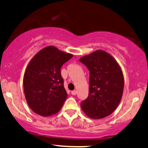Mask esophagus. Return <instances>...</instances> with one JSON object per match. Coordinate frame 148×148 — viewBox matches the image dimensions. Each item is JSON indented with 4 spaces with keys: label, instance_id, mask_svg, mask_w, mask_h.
<instances>
[{
    "label": "esophagus",
    "instance_id": "obj_1",
    "mask_svg": "<svg viewBox=\"0 0 148 148\" xmlns=\"http://www.w3.org/2000/svg\"><path fill=\"white\" fill-rule=\"evenodd\" d=\"M71 93H72V95H76V94H77V92H76V90H73V91H72V92H71Z\"/></svg>",
    "mask_w": 148,
    "mask_h": 148
}]
</instances>
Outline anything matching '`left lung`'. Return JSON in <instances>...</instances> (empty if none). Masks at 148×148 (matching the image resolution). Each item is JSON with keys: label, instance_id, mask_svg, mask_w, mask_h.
<instances>
[{"label": "left lung", "instance_id": "obj_1", "mask_svg": "<svg viewBox=\"0 0 148 148\" xmlns=\"http://www.w3.org/2000/svg\"><path fill=\"white\" fill-rule=\"evenodd\" d=\"M79 60L90 71L89 95L82 101L81 109L91 119L105 118L116 109L121 100L124 88L121 68L114 57L101 49Z\"/></svg>", "mask_w": 148, "mask_h": 148}]
</instances>
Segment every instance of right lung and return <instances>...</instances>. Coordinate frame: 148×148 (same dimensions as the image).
<instances>
[{"mask_svg":"<svg viewBox=\"0 0 148 148\" xmlns=\"http://www.w3.org/2000/svg\"><path fill=\"white\" fill-rule=\"evenodd\" d=\"M72 56L54 46H47L30 60L23 77V88L28 106L37 114L49 116L61 109L67 94L60 68Z\"/></svg>","mask_w":148,"mask_h":148,"instance_id":"obj_1","label":"right lung"}]
</instances>
